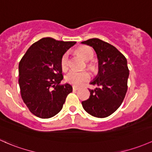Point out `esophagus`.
I'll return each instance as SVG.
<instances>
[{
	"instance_id": "esophagus-1",
	"label": "esophagus",
	"mask_w": 152,
	"mask_h": 152,
	"mask_svg": "<svg viewBox=\"0 0 152 152\" xmlns=\"http://www.w3.org/2000/svg\"><path fill=\"white\" fill-rule=\"evenodd\" d=\"M79 89V87H76V86H73V90L76 91V90H78Z\"/></svg>"
}]
</instances>
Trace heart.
I'll list each match as a JSON object with an SVG mask.
<instances>
[{"label": "heart", "instance_id": "obj_1", "mask_svg": "<svg viewBox=\"0 0 152 152\" xmlns=\"http://www.w3.org/2000/svg\"><path fill=\"white\" fill-rule=\"evenodd\" d=\"M77 52L86 61H89L94 57L93 49L89 47L84 46V47H79L77 49ZM68 65H69V55H68V52H66L62 56L61 60H60V67L63 71H66L68 68ZM88 66L90 68H92L91 65H89ZM65 79V81L69 84H73L74 86H80L84 82L89 80L90 74L87 71L81 72L71 71L67 73Z\"/></svg>", "mask_w": 152, "mask_h": 152}]
</instances>
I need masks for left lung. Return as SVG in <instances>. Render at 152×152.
<instances>
[{
    "label": "left lung",
    "instance_id": "obj_1",
    "mask_svg": "<svg viewBox=\"0 0 152 152\" xmlns=\"http://www.w3.org/2000/svg\"><path fill=\"white\" fill-rule=\"evenodd\" d=\"M81 44L93 48L98 60V73L90 82L97 87L89 89L90 96L81 104L89 114L107 117L117 110L125 97L129 77L127 59L116 47L98 38Z\"/></svg>",
    "mask_w": 152,
    "mask_h": 152
}]
</instances>
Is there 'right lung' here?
I'll list each match as a JSON object with an SVG mask.
<instances>
[{
  "instance_id": "obj_1",
  "label": "right lung",
  "mask_w": 152,
  "mask_h": 152,
  "mask_svg": "<svg viewBox=\"0 0 152 152\" xmlns=\"http://www.w3.org/2000/svg\"><path fill=\"white\" fill-rule=\"evenodd\" d=\"M76 41L43 38L30 46L19 64V85L24 103L35 116L48 119L58 114L71 84L60 85L63 79L61 57Z\"/></svg>"
}]
</instances>
